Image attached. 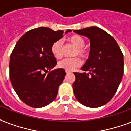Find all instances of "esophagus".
Segmentation results:
<instances>
[{
  "label": "esophagus",
  "instance_id": "obj_1",
  "mask_svg": "<svg viewBox=\"0 0 131 131\" xmlns=\"http://www.w3.org/2000/svg\"><path fill=\"white\" fill-rule=\"evenodd\" d=\"M71 73V71H66V73H67V74H69V73Z\"/></svg>",
  "mask_w": 131,
  "mask_h": 131
}]
</instances>
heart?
Masks as SVG:
<instances>
[{
    "label": "heart",
    "instance_id": "heart-1",
    "mask_svg": "<svg viewBox=\"0 0 131 131\" xmlns=\"http://www.w3.org/2000/svg\"><path fill=\"white\" fill-rule=\"evenodd\" d=\"M69 41L72 45L76 47L73 54V56L79 55L82 58L86 57L87 55V50L84 47L85 40L84 39V38L80 35H73L69 39ZM51 51L54 57L56 58H61L64 53L62 40L59 39L56 41L51 45ZM82 64V62L80 58L78 57H75L62 60L58 63V67L66 71H72L77 68L80 67Z\"/></svg>",
    "mask_w": 131,
    "mask_h": 131
}]
</instances>
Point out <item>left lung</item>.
I'll use <instances>...</instances> for the list:
<instances>
[{
  "mask_svg": "<svg viewBox=\"0 0 131 131\" xmlns=\"http://www.w3.org/2000/svg\"><path fill=\"white\" fill-rule=\"evenodd\" d=\"M73 32L88 38L90 45L89 57L81 68L84 72L73 73L74 94L83 105L99 107L112 99L121 82L123 54L116 40L96 26Z\"/></svg>",
  "mask_w": 131,
  "mask_h": 131,
  "instance_id": "8db88e82",
  "label": "left lung"
}]
</instances>
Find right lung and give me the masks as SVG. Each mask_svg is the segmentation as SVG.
Instances as JSON below:
<instances>
[{
	"label": "right lung",
	"instance_id": "obj_1",
	"mask_svg": "<svg viewBox=\"0 0 131 131\" xmlns=\"http://www.w3.org/2000/svg\"><path fill=\"white\" fill-rule=\"evenodd\" d=\"M70 32L39 27L26 32L15 45L10 58V80L19 99L28 106L43 107L56 97L66 72L60 68L47 73L57 64L51 45Z\"/></svg>",
	"mask_w": 131,
	"mask_h": 131
}]
</instances>
